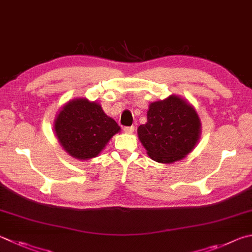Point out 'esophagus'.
Wrapping results in <instances>:
<instances>
[{
    "mask_svg": "<svg viewBox=\"0 0 252 252\" xmlns=\"http://www.w3.org/2000/svg\"><path fill=\"white\" fill-rule=\"evenodd\" d=\"M123 130H125L126 133H129V134H131V133H133V131H134V126H125V127H123Z\"/></svg>",
    "mask_w": 252,
    "mask_h": 252,
    "instance_id": "1",
    "label": "esophagus"
}]
</instances>
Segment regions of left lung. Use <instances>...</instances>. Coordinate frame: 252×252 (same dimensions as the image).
<instances>
[{"mask_svg": "<svg viewBox=\"0 0 252 252\" xmlns=\"http://www.w3.org/2000/svg\"><path fill=\"white\" fill-rule=\"evenodd\" d=\"M200 126L194 107L172 94L150 104L148 122L138 127V135L151 158L171 164L193 151L199 140Z\"/></svg>", "mask_w": 252, "mask_h": 252, "instance_id": "8db88e82", "label": "left lung"}]
</instances>
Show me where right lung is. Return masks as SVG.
I'll return each mask as SVG.
<instances>
[{
    "mask_svg": "<svg viewBox=\"0 0 252 252\" xmlns=\"http://www.w3.org/2000/svg\"><path fill=\"white\" fill-rule=\"evenodd\" d=\"M55 133L66 152L77 159L98 157L120 126L98 102L86 98L69 100L55 119Z\"/></svg>",
    "mask_w": 252,
    "mask_h": 252,
    "instance_id": "obj_1",
    "label": "right lung"
}]
</instances>
